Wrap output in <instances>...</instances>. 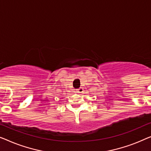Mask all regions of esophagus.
<instances>
[{"label":"esophagus","mask_w":151,"mask_h":151,"mask_svg":"<svg viewBox=\"0 0 151 151\" xmlns=\"http://www.w3.org/2000/svg\"><path fill=\"white\" fill-rule=\"evenodd\" d=\"M83 92V89L82 88H78V89H76V92L77 93H81Z\"/></svg>","instance_id":"obj_1"}]
</instances>
